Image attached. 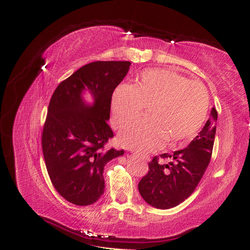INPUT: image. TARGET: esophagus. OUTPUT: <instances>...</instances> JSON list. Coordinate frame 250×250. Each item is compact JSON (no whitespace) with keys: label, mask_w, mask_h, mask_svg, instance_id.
<instances>
[{"label":"esophagus","mask_w":250,"mask_h":250,"mask_svg":"<svg viewBox=\"0 0 250 250\" xmlns=\"http://www.w3.org/2000/svg\"><path fill=\"white\" fill-rule=\"evenodd\" d=\"M141 158L143 159V160H146V161L149 160V157H147V156H143V155H141Z\"/></svg>","instance_id":"34e87169"}]
</instances>
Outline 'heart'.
<instances>
[{
    "instance_id": "1",
    "label": "heart",
    "mask_w": 250,
    "mask_h": 250,
    "mask_svg": "<svg viewBox=\"0 0 250 250\" xmlns=\"http://www.w3.org/2000/svg\"><path fill=\"white\" fill-rule=\"evenodd\" d=\"M147 107V118L134 122L120 133V143L140 152H149L164 142L177 143L192 137L206 119L208 91L202 83L180 74L152 68L141 74L132 84L122 83L111 95V120L121 129L141 116Z\"/></svg>"
}]
</instances>
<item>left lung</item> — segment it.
Masks as SVG:
<instances>
[{
    "mask_svg": "<svg viewBox=\"0 0 250 250\" xmlns=\"http://www.w3.org/2000/svg\"><path fill=\"white\" fill-rule=\"evenodd\" d=\"M217 110H210L199 135L184 149L172 155L162 153L161 158L172 159L168 164H160L158 157L149 162V171L139 183V191L148 204L160 209H168L189 198L208 167L213 152Z\"/></svg>",
    "mask_w": 250,
    "mask_h": 250,
    "instance_id": "1",
    "label": "left lung"
}]
</instances>
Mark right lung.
Here are the masks:
<instances>
[{
	"label": "right lung",
	"mask_w": 250,
	"mask_h": 250,
	"mask_svg": "<svg viewBox=\"0 0 250 250\" xmlns=\"http://www.w3.org/2000/svg\"><path fill=\"white\" fill-rule=\"evenodd\" d=\"M129 61H97L59 83L50 99L42 135L47 172L58 193L86 206L104 193L105 164L124 150L106 149L114 137L107 125L111 95L129 72ZM87 89L94 103L82 98Z\"/></svg>",
	"instance_id": "add662e5"
}]
</instances>
